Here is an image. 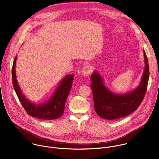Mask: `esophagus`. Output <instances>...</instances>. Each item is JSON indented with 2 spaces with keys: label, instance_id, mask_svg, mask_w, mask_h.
Returning a JSON list of instances; mask_svg holds the SVG:
<instances>
[{
  "label": "esophagus",
  "instance_id": "1",
  "mask_svg": "<svg viewBox=\"0 0 159 159\" xmlns=\"http://www.w3.org/2000/svg\"><path fill=\"white\" fill-rule=\"evenodd\" d=\"M92 72V70H91V68L89 66H85L84 67V69H82V75L84 77H89L90 75V74H91Z\"/></svg>",
  "mask_w": 159,
  "mask_h": 159
}]
</instances>
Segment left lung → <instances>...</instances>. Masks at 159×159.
<instances>
[{
    "label": "left lung",
    "instance_id": "8db88e82",
    "mask_svg": "<svg viewBox=\"0 0 159 159\" xmlns=\"http://www.w3.org/2000/svg\"><path fill=\"white\" fill-rule=\"evenodd\" d=\"M145 68L139 86L132 91L115 94L106 87L101 74L94 71L90 77L94 109L99 117L105 120H116L125 117L137 109L147 89L149 79L148 59L143 50Z\"/></svg>",
    "mask_w": 159,
    "mask_h": 159
}]
</instances>
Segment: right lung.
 I'll return each mask as SVG.
<instances>
[{
  "mask_svg": "<svg viewBox=\"0 0 159 159\" xmlns=\"http://www.w3.org/2000/svg\"><path fill=\"white\" fill-rule=\"evenodd\" d=\"M16 60L17 56L15 57L12 69V84L22 107L28 114L33 117L44 120H52L60 118L64 112L65 104L74 78V75H68L61 80L55 93L48 101L41 104H35L25 96L18 85L16 75Z\"/></svg>",
  "mask_w": 159,
  "mask_h": 159,
  "instance_id": "obj_1",
  "label": "right lung"
}]
</instances>
